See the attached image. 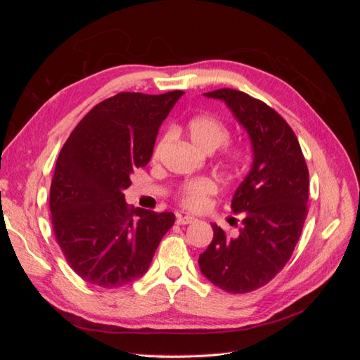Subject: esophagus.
I'll use <instances>...</instances> for the list:
<instances>
[{"instance_id":"obj_1","label":"esophagus","mask_w":360,"mask_h":360,"mask_svg":"<svg viewBox=\"0 0 360 360\" xmlns=\"http://www.w3.org/2000/svg\"><path fill=\"white\" fill-rule=\"evenodd\" d=\"M197 219H195V217H192V216H181V214H177V224L179 225H188V224H192V222H195Z\"/></svg>"}]
</instances>
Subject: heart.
I'll use <instances>...</instances> for the list:
<instances>
[{"label": "heart", "mask_w": 360, "mask_h": 360, "mask_svg": "<svg viewBox=\"0 0 360 360\" xmlns=\"http://www.w3.org/2000/svg\"><path fill=\"white\" fill-rule=\"evenodd\" d=\"M188 135L192 143L201 148L202 151H214L230 139V129L226 124L214 115L202 114L189 120L186 126ZM172 138L171 130H167L160 136L158 144L153 150V158H159L163 147H165ZM248 162V151L242 147H228L222 155V168L236 176L240 172ZM217 192L216 183L212 179H195L188 183H184L179 192L180 204L188 210H201L209 204L212 195Z\"/></svg>", "instance_id": "b5f03b06"}]
</instances>
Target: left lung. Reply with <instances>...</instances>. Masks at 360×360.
<instances>
[{
  "label": "left lung",
  "instance_id": "1",
  "mask_svg": "<svg viewBox=\"0 0 360 360\" xmlns=\"http://www.w3.org/2000/svg\"><path fill=\"white\" fill-rule=\"evenodd\" d=\"M204 96L230 108L249 135L254 160L231 201L243 228L228 237L212 224L213 240L198 264L221 290L249 292L274 279L296 248L308 214L309 172L292 129L269 105L231 89Z\"/></svg>",
  "mask_w": 360,
  "mask_h": 360
}]
</instances>
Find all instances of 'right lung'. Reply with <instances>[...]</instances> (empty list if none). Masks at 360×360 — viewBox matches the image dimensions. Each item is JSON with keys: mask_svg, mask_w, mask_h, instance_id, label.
<instances>
[{"mask_svg": "<svg viewBox=\"0 0 360 360\" xmlns=\"http://www.w3.org/2000/svg\"><path fill=\"white\" fill-rule=\"evenodd\" d=\"M181 94L118 93L96 105L60 151L51 222L69 266L89 284L118 288L143 276L176 221L171 212L129 207L123 191L150 162L159 127Z\"/></svg>", "mask_w": 360, "mask_h": 360, "instance_id": "add662e5", "label": "right lung"}]
</instances>
